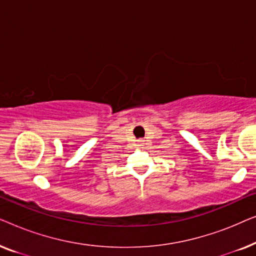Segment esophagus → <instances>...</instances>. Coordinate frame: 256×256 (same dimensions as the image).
<instances>
[{
  "mask_svg": "<svg viewBox=\"0 0 256 256\" xmlns=\"http://www.w3.org/2000/svg\"><path fill=\"white\" fill-rule=\"evenodd\" d=\"M140 144H143V142H144V141H143V140H140Z\"/></svg>",
  "mask_w": 256,
  "mask_h": 256,
  "instance_id": "obj_1",
  "label": "esophagus"
}]
</instances>
